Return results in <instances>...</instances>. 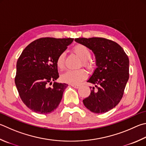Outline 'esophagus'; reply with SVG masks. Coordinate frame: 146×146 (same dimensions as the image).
Wrapping results in <instances>:
<instances>
[{
    "label": "esophagus",
    "instance_id": "esophagus-1",
    "mask_svg": "<svg viewBox=\"0 0 146 146\" xmlns=\"http://www.w3.org/2000/svg\"><path fill=\"white\" fill-rule=\"evenodd\" d=\"M71 86H72L73 87H74V88H75V89H78V88H79V87H80V86H78V85H73V84H71Z\"/></svg>",
    "mask_w": 146,
    "mask_h": 146
}]
</instances>
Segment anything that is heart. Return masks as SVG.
Returning a JSON list of instances; mask_svg holds the SVG:
<instances>
[{"label": "heart", "mask_w": 146, "mask_h": 146, "mask_svg": "<svg viewBox=\"0 0 146 146\" xmlns=\"http://www.w3.org/2000/svg\"><path fill=\"white\" fill-rule=\"evenodd\" d=\"M73 52L82 60V65L88 70L93 68V63L89 60L91 57V52L88 48L83 44H76L73 47ZM65 53L62 52L58 55L56 59V66L59 70H62L64 68ZM87 77V73L83 69L78 70H68L61 75V80L66 83L76 85Z\"/></svg>", "instance_id": "1"}]
</instances>
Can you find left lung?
<instances>
[{
  "label": "left lung",
  "instance_id": "obj_1",
  "mask_svg": "<svg viewBox=\"0 0 146 146\" xmlns=\"http://www.w3.org/2000/svg\"><path fill=\"white\" fill-rule=\"evenodd\" d=\"M75 41L94 52L97 68L87 82L95 85L83 100L87 109L96 113L114 108L123 96L129 78V59L119 44L103 38H76Z\"/></svg>",
  "mask_w": 146,
  "mask_h": 146
}]
</instances>
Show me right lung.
Returning a JSON list of instances; mask_svg holds the SVG:
<instances>
[{
  "instance_id": "1",
  "label": "right lung",
  "mask_w": 146,
  "mask_h": 146,
  "mask_svg": "<svg viewBox=\"0 0 146 146\" xmlns=\"http://www.w3.org/2000/svg\"><path fill=\"white\" fill-rule=\"evenodd\" d=\"M73 39H38L26 46L18 58L15 82L21 100L33 112L47 114L59 106L68 85L55 82L59 77L56 59Z\"/></svg>"
}]
</instances>
